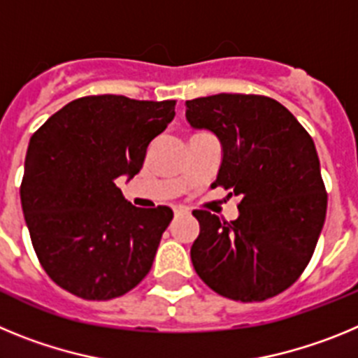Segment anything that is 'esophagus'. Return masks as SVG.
Listing matches in <instances>:
<instances>
[{
	"mask_svg": "<svg viewBox=\"0 0 358 358\" xmlns=\"http://www.w3.org/2000/svg\"><path fill=\"white\" fill-rule=\"evenodd\" d=\"M189 211L186 210V208H182V206H177V208H173V215H176V217H179V215H188Z\"/></svg>",
	"mask_w": 358,
	"mask_h": 358,
	"instance_id": "1",
	"label": "esophagus"
}]
</instances>
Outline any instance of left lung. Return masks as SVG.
I'll use <instances>...</instances> for the list:
<instances>
[{"mask_svg":"<svg viewBox=\"0 0 358 358\" xmlns=\"http://www.w3.org/2000/svg\"><path fill=\"white\" fill-rule=\"evenodd\" d=\"M186 120L222 145L213 186L240 197L238 218L195 210V273L235 301H265L308 265L327 218L328 195L314 140L287 107L262 94L186 100Z\"/></svg>","mask_w":358,"mask_h":358,"instance_id":"obj_1","label":"left lung"}]
</instances>
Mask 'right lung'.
Returning <instances> with one entry per match:
<instances>
[{"label":"right lung","mask_w":358,"mask_h":358,"mask_svg":"<svg viewBox=\"0 0 358 358\" xmlns=\"http://www.w3.org/2000/svg\"><path fill=\"white\" fill-rule=\"evenodd\" d=\"M176 116V100L82 96L34 132L21 206L41 265L68 292L106 301L148 274L169 206L136 208L116 186L134 177L150 141Z\"/></svg>","instance_id":"add662e5"}]
</instances>
